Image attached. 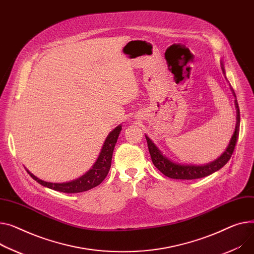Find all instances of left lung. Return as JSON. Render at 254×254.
<instances>
[{
    "instance_id": "8db88e82",
    "label": "left lung",
    "mask_w": 254,
    "mask_h": 254,
    "mask_svg": "<svg viewBox=\"0 0 254 254\" xmlns=\"http://www.w3.org/2000/svg\"><path fill=\"white\" fill-rule=\"evenodd\" d=\"M222 70L225 74L226 72H225V67L223 63H222ZM230 89L233 96L235 97V107H236V111H237V117H236L237 118V124H236L235 131L233 133L226 151L215 160L206 164H200V165L182 164V163L175 162L170 158H167L158 149V147L152 142V140L149 139L147 134H145L152 162H153L155 167L158 168L164 176L171 179H176V180H195V179L204 178L217 172L218 170H221V168L230 160L234 152L236 143H237V140H238L239 127H240V110L237 102V98H236V94L231 86H230Z\"/></svg>"
}]
</instances>
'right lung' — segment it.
Segmentation results:
<instances>
[{
	"mask_svg": "<svg viewBox=\"0 0 254 254\" xmlns=\"http://www.w3.org/2000/svg\"><path fill=\"white\" fill-rule=\"evenodd\" d=\"M121 130H122V126L120 125L109 132L102 146V149H101L100 154L91 170L88 171L83 176L73 181L66 182V183H50V182H45L43 180H40L27 170L26 172L29 174V176L33 180L37 181L39 184L44 186V187H47L49 189H52L58 192L80 193V192L88 191L96 187V186L100 185L107 177L111 166L113 150L117 142L118 136H120Z\"/></svg>",
	"mask_w": 254,
	"mask_h": 254,
	"instance_id": "obj_1",
	"label": "right lung"
}]
</instances>
